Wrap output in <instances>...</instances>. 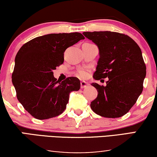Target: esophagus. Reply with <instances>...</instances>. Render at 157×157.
I'll return each mask as SVG.
<instances>
[{
	"instance_id": "1",
	"label": "esophagus",
	"mask_w": 157,
	"mask_h": 157,
	"mask_svg": "<svg viewBox=\"0 0 157 157\" xmlns=\"http://www.w3.org/2000/svg\"><path fill=\"white\" fill-rule=\"evenodd\" d=\"M88 86H89V83H88L87 82H86V81H81V89H83V88L87 87Z\"/></svg>"
}]
</instances>
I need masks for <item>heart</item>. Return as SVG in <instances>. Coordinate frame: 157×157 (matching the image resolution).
Masks as SVG:
<instances>
[{"instance_id": "obj_1", "label": "heart", "mask_w": 157, "mask_h": 157, "mask_svg": "<svg viewBox=\"0 0 157 157\" xmlns=\"http://www.w3.org/2000/svg\"><path fill=\"white\" fill-rule=\"evenodd\" d=\"M78 75L81 77H85V76H86L87 73L85 70H80L78 71Z\"/></svg>"}]
</instances>
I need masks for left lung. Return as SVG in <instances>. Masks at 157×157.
Returning <instances> with one entry per match:
<instances>
[{
	"mask_svg": "<svg viewBox=\"0 0 157 157\" xmlns=\"http://www.w3.org/2000/svg\"><path fill=\"white\" fill-rule=\"evenodd\" d=\"M99 50L95 80L108 78L106 86L91 85L98 96L91 102L96 114L106 118L125 115L135 104L143 91L146 65L138 44L123 33L111 31L83 32Z\"/></svg>",
	"mask_w": 157,
	"mask_h": 157,
	"instance_id": "1",
	"label": "left lung"
}]
</instances>
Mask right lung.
I'll list each match as a JSON object with an SVG mask.
<instances>
[{
  "label": "right lung",
  "instance_id": "right-lung-1",
  "mask_svg": "<svg viewBox=\"0 0 157 157\" xmlns=\"http://www.w3.org/2000/svg\"><path fill=\"white\" fill-rule=\"evenodd\" d=\"M84 38L77 32L47 34L19 49L12 82L19 102L34 118L43 120L60 115L66 109L71 92L80 89L78 78L68 77L59 82L53 71L63 63L66 49Z\"/></svg>",
  "mask_w": 157,
  "mask_h": 157
}]
</instances>
